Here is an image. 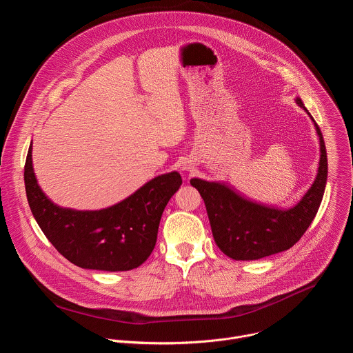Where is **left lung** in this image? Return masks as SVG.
Segmentation results:
<instances>
[{"mask_svg":"<svg viewBox=\"0 0 353 353\" xmlns=\"http://www.w3.org/2000/svg\"><path fill=\"white\" fill-rule=\"evenodd\" d=\"M307 114L301 99H296ZM310 115V114H309ZM313 119V117L310 115ZM314 122V119H313ZM320 165L314 183L303 199L290 210H279L249 201L224 183L190 181L204 200L217 246L234 260H257L292 248L306 232L323 200L327 182V152L319 125Z\"/></svg>","mask_w":353,"mask_h":353,"instance_id":"8db88e82","label":"left lung"}]
</instances>
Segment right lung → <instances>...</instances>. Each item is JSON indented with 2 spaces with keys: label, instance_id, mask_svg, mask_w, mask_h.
Wrapping results in <instances>:
<instances>
[{
  "label": "right lung",
  "instance_id": "right-lung-1",
  "mask_svg": "<svg viewBox=\"0 0 353 353\" xmlns=\"http://www.w3.org/2000/svg\"><path fill=\"white\" fill-rule=\"evenodd\" d=\"M182 185L178 172L160 175L123 201L99 211L61 208L37 185L32 145L25 163V188L32 213L52 246L82 268L128 271L148 260L157 241L163 211Z\"/></svg>",
  "mask_w": 353,
  "mask_h": 353
}]
</instances>
